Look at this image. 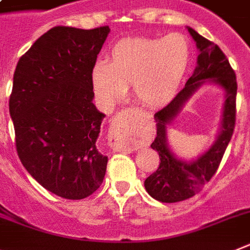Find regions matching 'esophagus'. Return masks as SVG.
Here are the masks:
<instances>
[{
	"label": "esophagus",
	"instance_id": "obj_1",
	"mask_svg": "<svg viewBox=\"0 0 250 250\" xmlns=\"http://www.w3.org/2000/svg\"><path fill=\"white\" fill-rule=\"evenodd\" d=\"M128 113L127 112H122L119 113L118 116L116 118L113 119L112 125H110V129H109V134H108V141H109V145L117 151H125L129 152L132 151V146L129 145L127 140L125 137V125H123V118Z\"/></svg>",
	"mask_w": 250,
	"mask_h": 250
}]
</instances>
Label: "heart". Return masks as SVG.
I'll use <instances>...</instances> for the list:
<instances>
[{
  "label": "heart",
  "mask_w": 250,
  "mask_h": 250,
  "mask_svg": "<svg viewBox=\"0 0 250 250\" xmlns=\"http://www.w3.org/2000/svg\"><path fill=\"white\" fill-rule=\"evenodd\" d=\"M190 59V42L181 34L123 39L113 46L108 62L93 66V92L103 107L110 108L133 84L134 95L141 103L160 107L176 94Z\"/></svg>",
  "instance_id": "heart-1"
}]
</instances>
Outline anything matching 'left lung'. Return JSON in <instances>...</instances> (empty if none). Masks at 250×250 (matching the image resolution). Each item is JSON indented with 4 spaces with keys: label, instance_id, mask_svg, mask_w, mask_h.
I'll use <instances>...</instances> for the list:
<instances>
[{
    "label": "left lung",
    "instance_id": "obj_1",
    "mask_svg": "<svg viewBox=\"0 0 250 250\" xmlns=\"http://www.w3.org/2000/svg\"><path fill=\"white\" fill-rule=\"evenodd\" d=\"M199 50L196 68L181 92L155 114L157 136L151 147L160 155L157 171L145 180V188L153 199L162 203H177L194 196L218 170L219 164L233 136L235 125L236 78L227 56L218 45L186 26ZM215 85L223 90L225 104L216 141L196 159L179 158L168 143V128L187 102L204 85Z\"/></svg>",
    "mask_w": 250,
    "mask_h": 250
}]
</instances>
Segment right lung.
<instances>
[{"instance_id": "add662e5", "label": "right lung", "mask_w": 250, "mask_h": 250, "mask_svg": "<svg viewBox=\"0 0 250 250\" xmlns=\"http://www.w3.org/2000/svg\"><path fill=\"white\" fill-rule=\"evenodd\" d=\"M109 26H56L20 58L10 116L27 172L50 192L80 200L103 182L107 156L97 147L105 114L93 103L92 70Z\"/></svg>"}]
</instances>
